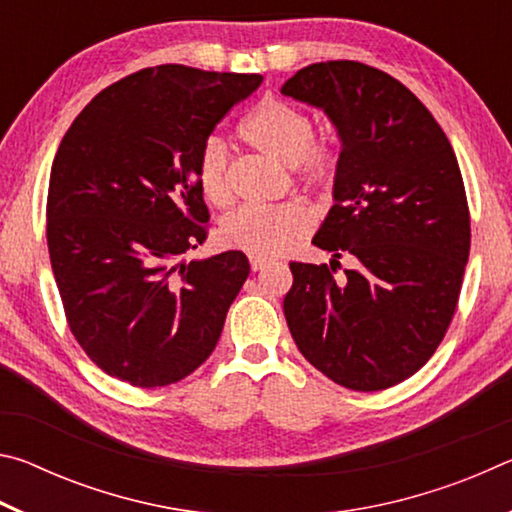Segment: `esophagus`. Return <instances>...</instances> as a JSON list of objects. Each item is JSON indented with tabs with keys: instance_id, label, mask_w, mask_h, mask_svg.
I'll return each mask as SVG.
<instances>
[{
	"instance_id": "obj_1",
	"label": "esophagus",
	"mask_w": 512,
	"mask_h": 512,
	"mask_svg": "<svg viewBox=\"0 0 512 512\" xmlns=\"http://www.w3.org/2000/svg\"><path fill=\"white\" fill-rule=\"evenodd\" d=\"M268 264L271 262H268L266 257H250V268H253V271H262Z\"/></svg>"
}]
</instances>
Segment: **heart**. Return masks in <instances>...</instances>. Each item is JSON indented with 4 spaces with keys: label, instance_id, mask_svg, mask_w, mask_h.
I'll list each match as a JSON object with an SVG mask.
<instances>
[{
    "label": "heart",
    "instance_id": "obj_1",
    "mask_svg": "<svg viewBox=\"0 0 512 512\" xmlns=\"http://www.w3.org/2000/svg\"><path fill=\"white\" fill-rule=\"evenodd\" d=\"M314 133L316 126L309 112L280 99L259 103L239 128L241 140L282 162L284 167H291L300 185L327 194L336 183L339 153ZM196 178L212 205L225 207L232 201L230 155L216 137H210L198 153ZM314 221V210L302 201L246 205L223 221L221 239L225 246L244 250L253 257H275L307 237Z\"/></svg>",
    "mask_w": 512,
    "mask_h": 512
}]
</instances>
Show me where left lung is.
<instances>
[{
    "label": "left lung",
    "instance_id": "1",
    "mask_svg": "<svg viewBox=\"0 0 512 512\" xmlns=\"http://www.w3.org/2000/svg\"><path fill=\"white\" fill-rule=\"evenodd\" d=\"M282 94L323 108L341 135L334 205L291 262L284 316L311 366L350 391L415 375L445 339L470 257V207L443 128L391 74L357 60L302 67ZM341 254L360 262L335 275Z\"/></svg>",
    "mask_w": 512,
    "mask_h": 512
}]
</instances>
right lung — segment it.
I'll use <instances>...</instances> for the list:
<instances>
[{
    "mask_svg": "<svg viewBox=\"0 0 512 512\" xmlns=\"http://www.w3.org/2000/svg\"><path fill=\"white\" fill-rule=\"evenodd\" d=\"M264 76L146 67L101 90L51 164L47 246L69 332L137 388L210 357L250 273L241 250L201 262L210 212L196 164L207 137Z\"/></svg>",
    "mask_w": 512,
    "mask_h": 512,
    "instance_id": "obj_1",
    "label": "right lung"
}]
</instances>
